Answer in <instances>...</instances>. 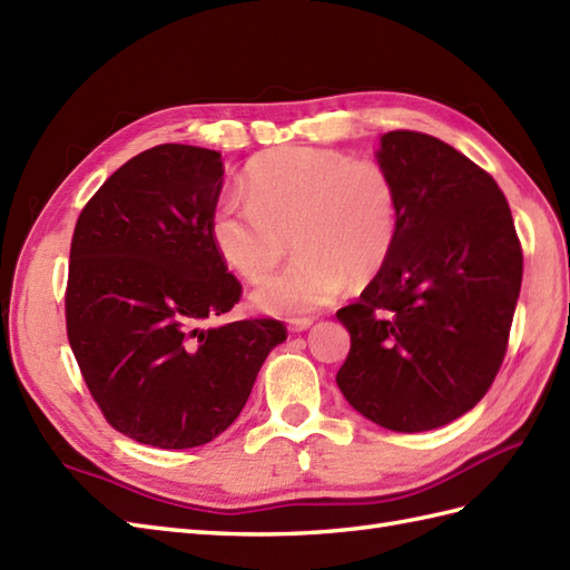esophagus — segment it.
Returning a JSON list of instances; mask_svg holds the SVG:
<instances>
[{
  "label": "esophagus",
  "mask_w": 570,
  "mask_h": 570,
  "mask_svg": "<svg viewBox=\"0 0 570 570\" xmlns=\"http://www.w3.org/2000/svg\"><path fill=\"white\" fill-rule=\"evenodd\" d=\"M312 318H289V331L293 333H302V331H307V328H312Z\"/></svg>",
  "instance_id": "esophagus-1"
}]
</instances>
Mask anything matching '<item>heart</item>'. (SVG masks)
<instances>
[{"mask_svg": "<svg viewBox=\"0 0 570 570\" xmlns=\"http://www.w3.org/2000/svg\"><path fill=\"white\" fill-rule=\"evenodd\" d=\"M244 198H227L210 219L219 258L248 283L281 266L289 239L297 258L261 285V312L299 318L345 293L351 277L365 283L390 261L399 198L377 161L336 149L277 147L248 161Z\"/></svg>", "mask_w": 570, "mask_h": 570, "instance_id": "heart-1", "label": "heart"}]
</instances>
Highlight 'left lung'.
I'll return each instance as SVG.
<instances>
[{
  "label": "left lung",
  "instance_id": "8db88e82",
  "mask_svg": "<svg viewBox=\"0 0 570 570\" xmlns=\"http://www.w3.org/2000/svg\"><path fill=\"white\" fill-rule=\"evenodd\" d=\"M374 159L396 188V242L336 314L351 333L336 382L367 421L423 433L474 409L501 370L522 248L501 188L462 151L394 130Z\"/></svg>",
  "mask_w": 570,
  "mask_h": 570
}]
</instances>
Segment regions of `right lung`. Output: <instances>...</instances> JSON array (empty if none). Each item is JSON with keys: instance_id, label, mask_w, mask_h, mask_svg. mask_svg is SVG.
<instances>
[{"instance_id": "right-lung-1", "label": "right lung", "mask_w": 570, "mask_h": 570, "mask_svg": "<svg viewBox=\"0 0 570 570\" xmlns=\"http://www.w3.org/2000/svg\"><path fill=\"white\" fill-rule=\"evenodd\" d=\"M222 178L215 149L151 147L96 190L75 227L69 345L106 421L149 448L225 433L287 338L275 318L205 326L242 295L210 237Z\"/></svg>"}]
</instances>
